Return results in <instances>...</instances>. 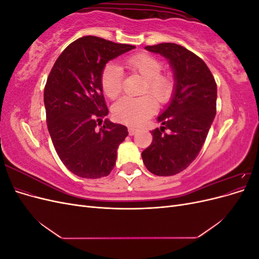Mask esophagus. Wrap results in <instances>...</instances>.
<instances>
[{
	"mask_svg": "<svg viewBox=\"0 0 259 259\" xmlns=\"http://www.w3.org/2000/svg\"><path fill=\"white\" fill-rule=\"evenodd\" d=\"M137 132H138V130L135 128V127H130V128H128V134H130L131 136H134Z\"/></svg>",
	"mask_w": 259,
	"mask_h": 259,
	"instance_id": "esophagus-1",
	"label": "esophagus"
}]
</instances>
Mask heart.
Instances as JSON below:
<instances>
[{
	"label": "heart",
	"instance_id": "heart-1",
	"mask_svg": "<svg viewBox=\"0 0 259 259\" xmlns=\"http://www.w3.org/2000/svg\"><path fill=\"white\" fill-rule=\"evenodd\" d=\"M125 65L146 80L144 93H150L159 103H166L169 100L174 92V80L168 74L160 73L162 64L158 58L148 54H137L125 60ZM100 82L106 95L114 99L122 91L121 68L113 62L108 64L101 72ZM155 107V101L150 95L126 96L116 101L112 108V113L117 121L137 125L152 115Z\"/></svg>",
	"mask_w": 259,
	"mask_h": 259
}]
</instances>
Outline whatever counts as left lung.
<instances>
[{"label":"left lung","instance_id":"8db88e82","mask_svg":"<svg viewBox=\"0 0 259 259\" xmlns=\"http://www.w3.org/2000/svg\"><path fill=\"white\" fill-rule=\"evenodd\" d=\"M145 50L168 60L174 92L156 119L162 126L151 132L153 140L142 158L152 174L176 175L195 160L205 142L216 115L217 85L205 62L182 45L161 43Z\"/></svg>","mask_w":259,"mask_h":259}]
</instances>
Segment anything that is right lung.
Here are the masks:
<instances>
[{
	"label": "right lung",
	"instance_id": "right-lung-1",
	"mask_svg": "<svg viewBox=\"0 0 259 259\" xmlns=\"http://www.w3.org/2000/svg\"><path fill=\"white\" fill-rule=\"evenodd\" d=\"M97 36H83L60 54L46 81L48 128L59 159L76 176L96 179L110 174L127 127L105 120L109 110L101 88L108 61L134 50Z\"/></svg>",
	"mask_w": 259,
	"mask_h": 259
}]
</instances>
